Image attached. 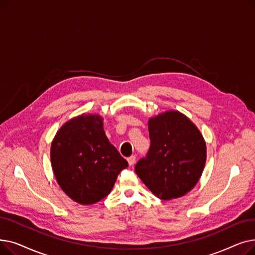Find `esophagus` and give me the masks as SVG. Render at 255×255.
<instances>
[{
    "label": "esophagus",
    "instance_id": "obj_1",
    "mask_svg": "<svg viewBox=\"0 0 255 255\" xmlns=\"http://www.w3.org/2000/svg\"><path fill=\"white\" fill-rule=\"evenodd\" d=\"M135 159H136V157L134 156V155H132V156H130V157H128V163H129V165H133L135 163Z\"/></svg>",
    "mask_w": 255,
    "mask_h": 255
}]
</instances>
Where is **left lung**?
I'll use <instances>...</instances> for the list:
<instances>
[{
	"mask_svg": "<svg viewBox=\"0 0 255 255\" xmlns=\"http://www.w3.org/2000/svg\"><path fill=\"white\" fill-rule=\"evenodd\" d=\"M150 149L135 172L157 197L169 200L188 193L202 176L207 148L203 135L180 112L170 111L149 121Z\"/></svg>",
	"mask_w": 255,
	"mask_h": 255,
	"instance_id": "left-lung-1",
	"label": "left lung"
}]
</instances>
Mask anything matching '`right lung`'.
<instances>
[{"instance_id":"1","label":"right lung","mask_w":255,"mask_h":255,"mask_svg":"<svg viewBox=\"0 0 255 255\" xmlns=\"http://www.w3.org/2000/svg\"><path fill=\"white\" fill-rule=\"evenodd\" d=\"M102 118L76 117L58 131L50 148L51 166L62 190L82 205L109 195L119 173L128 166L110 142Z\"/></svg>"}]
</instances>
